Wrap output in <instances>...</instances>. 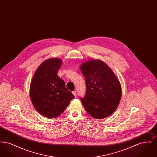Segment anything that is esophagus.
<instances>
[{
    "label": "esophagus",
    "instance_id": "34e87169",
    "mask_svg": "<svg viewBox=\"0 0 157 157\" xmlns=\"http://www.w3.org/2000/svg\"><path fill=\"white\" fill-rule=\"evenodd\" d=\"M72 94H74V95L75 96V97H76V90H74V91H72Z\"/></svg>",
    "mask_w": 157,
    "mask_h": 157
}]
</instances>
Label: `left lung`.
<instances>
[{
    "mask_svg": "<svg viewBox=\"0 0 157 157\" xmlns=\"http://www.w3.org/2000/svg\"><path fill=\"white\" fill-rule=\"evenodd\" d=\"M85 78L86 94L81 98L86 111L95 119L110 116L117 108L122 94L116 75L101 60H90L80 67Z\"/></svg>",
    "mask_w": 157,
    "mask_h": 157,
    "instance_id": "1",
    "label": "left lung"
}]
</instances>
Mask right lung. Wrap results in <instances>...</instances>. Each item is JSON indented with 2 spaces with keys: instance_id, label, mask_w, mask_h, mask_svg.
Instances as JSON below:
<instances>
[{
  "instance_id": "1",
  "label": "right lung",
  "mask_w": 157,
  "mask_h": 157,
  "mask_svg": "<svg viewBox=\"0 0 157 157\" xmlns=\"http://www.w3.org/2000/svg\"><path fill=\"white\" fill-rule=\"evenodd\" d=\"M62 63L59 58L45 60L35 71L30 85V97L35 108L48 118L60 115L74 95L57 74Z\"/></svg>"
}]
</instances>
